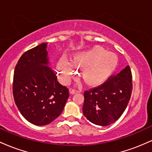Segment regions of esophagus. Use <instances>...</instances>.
<instances>
[{"instance_id": "1", "label": "esophagus", "mask_w": 152, "mask_h": 152, "mask_svg": "<svg viewBox=\"0 0 152 152\" xmlns=\"http://www.w3.org/2000/svg\"><path fill=\"white\" fill-rule=\"evenodd\" d=\"M69 92H70L71 94H76V93H78V92H80V91L75 89V88H71L70 89H69Z\"/></svg>"}]
</instances>
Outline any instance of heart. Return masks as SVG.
Returning a JSON list of instances; mask_svg holds the SVG:
<instances>
[{
	"mask_svg": "<svg viewBox=\"0 0 152 152\" xmlns=\"http://www.w3.org/2000/svg\"><path fill=\"white\" fill-rule=\"evenodd\" d=\"M118 64L116 54L96 46L76 53L69 63L61 61L58 64L59 76L63 83L68 84L81 70V77L86 84L97 86L102 84L114 73Z\"/></svg>",
	"mask_w": 152,
	"mask_h": 152,
	"instance_id": "b5f03b06",
	"label": "heart"
}]
</instances>
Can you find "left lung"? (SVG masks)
<instances>
[{
    "label": "left lung",
    "mask_w": 152,
    "mask_h": 152,
    "mask_svg": "<svg viewBox=\"0 0 152 152\" xmlns=\"http://www.w3.org/2000/svg\"><path fill=\"white\" fill-rule=\"evenodd\" d=\"M132 91L129 66L100 86L86 91L83 114L88 121L106 126L117 121L126 109Z\"/></svg>",
    "instance_id": "1"
}]
</instances>
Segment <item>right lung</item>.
<instances>
[{
	"label": "right lung",
	"instance_id": "obj_1",
	"mask_svg": "<svg viewBox=\"0 0 152 152\" xmlns=\"http://www.w3.org/2000/svg\"><path fill=\"white\" fill-rule=\"evenodd\" d=\"M47 43L27 50L20 56L13 74V94L22 116L33 124L44 126L61 114L69 96L67 87L57 81L48 65Z\"/></svg>",
	"mask_w": 152,
	"mask_h": 152
}]
</instances>
